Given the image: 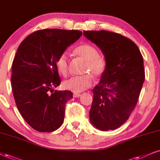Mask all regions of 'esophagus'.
Here are the masks:
<instances>
[{"mask_svg":"<svg viewBox=\"0 0 160 160\" xmlns=\"http://www.w3.org/2000/svg\"><path fill=\"white\" fill-rule=\"evenodd\" d=\"M79 96H81V94H79V93H73L74 98H78Z\"/></svg>","mask_w":160,"mask_h":160,"instance_id":"obj_1","label":"esophagus"}]
</instances>
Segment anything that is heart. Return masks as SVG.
<instances>
[{
    "label": "heart",
    "instance_id": "1",
    "mask_svg": "<svg viewBox=\"0 0 160 160\" xmlns=\"http://www.w3.org/2000/svg\"><path fill=\"white\" fill-rule=\"evenodd\" d=\"M76 56L81 57L86 61L84 71L90 72L94 76H100L105 70L106 62L104 58L98 55L97 49L88 44H82L76 47L74 50ZM56 68L63 76H66L68 72L69 58L66 52H63L57 58L56 62ZM92 84V77L90 74L83 76H73L64 82L65 89L74 92H81L89 88Z\"/></svg>",
    "mask_w": 160,
    "mask_h": 160
}]
</instances>
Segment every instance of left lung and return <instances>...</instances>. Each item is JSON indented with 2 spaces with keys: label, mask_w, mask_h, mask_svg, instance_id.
Listing matches in <instances>:
<instances>
[{
  "label": "left lung",
  "mask_w": 160,
  "mask_h": 160,
  "mask_svg": "<svg viewBox=\"0 0 160 160\" xmlns=\"http://www.w3.org/2000/svg\"><path fill=\"white\" fill-rule=\"evenodd\" d=\"M102 50L105 70L92 90L90 121L101 131L123 125L137 105L144 81L143 58L137 44L123 35L106 30L84 31Z\"/></svg>",
  "instance_id": "obj_1"
}]
</instances>
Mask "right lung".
Wrapping results in <instances>:
<instances>
[{
    "mask_svg": "<svg viewBox=\"0 0 160 160\" xmlns=\"http://www.w3.org/2000/svg\"><path fill=\"white\" fill-rule=\"evenodd\" d=\"M82 35L75 29H42L28 35L18 48L12 65V89L20 113L37 131L52 132L64 122L65 106L72 93L52 90L61 84L56 62Z\"/></svg>",
    "mask_w": 160,
    "mask_h": 160,
    "instance_id": "1",
    "label": "right lung"
}]
</instances>
